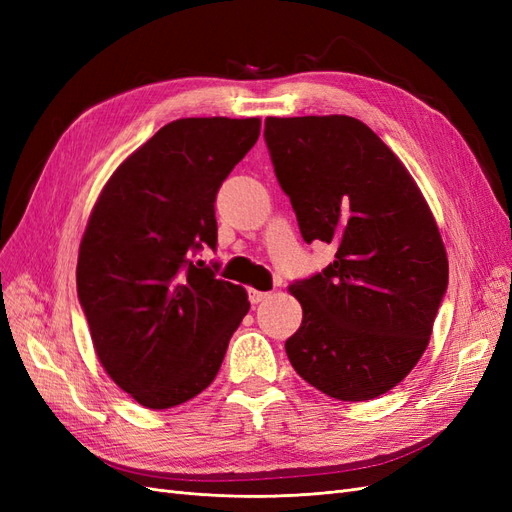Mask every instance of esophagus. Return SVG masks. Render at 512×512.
<instances>
[{
    "label": "esophagus",
    "instance_id": "1",
    "mask_svg": "<svg viewBox=\"0 0 512 512\" xmlns=\"http://www.w3.org/2000/svg\"><path fill=\"white\" fill-rule=\"evenodd\" d=\"M247 297H250V303H252V305H258L260 301H265V299L269 297V292H265V290H254V288H250V290H247Z\"/></svg>",
    "mask_w": 512,
    "mask_h": 512
}]
</instances>
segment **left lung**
<instances>
[{"label":"left lung","instance_id":"obj_1","mask_svg":"<svg viewBox=\"0 0 512 512\" xmlns=\"http://www.w3.org/2000/svg\"><path fill=\"white\" fill-rule=\"evenodd\" d=\"M265 143L301 237L337 250L290 288L303 322L288 359L329 397L384 395L421 359L446 294L436 220L404 164L359 119L267 117Z\"/></svg>","mask_w":512,"mask_h":512}]
</instances>
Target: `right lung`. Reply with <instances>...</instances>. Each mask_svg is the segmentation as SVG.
I'll return each mask as SVG.
<instances>
[{"instance_id":"obj_1","label":"right lung","mask_w":512,"mask_h":512,"mask_svg":"<svg viewBox=\"0 0 512 512\" xmlns=\"http://www.w3.org/2000/svg\"><path fill=\"white\" fill-rule=\"evenodd\" d=\"M258 134V117L168 123L115 170L91 213L76 292L106 374L145 408L205 391L250 309L245 290L196 254L218 245L215 194Z\"/></svg>"}]
</instances>
